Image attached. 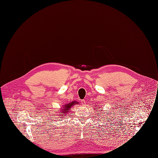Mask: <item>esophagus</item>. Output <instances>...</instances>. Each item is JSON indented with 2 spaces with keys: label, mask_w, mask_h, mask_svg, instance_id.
I'll return each mask as SVG.
<instances>
[{
  "label": "esophagus",
  "mask_w": 158,
  "mask_h": 158,
  "mask_svg": "<svg viewBox=\"0 0 158 158\" xmlns=\"http://www.w3.org/2000/svg\"><path fill=\"white\" fill-rule=\"evenodd\" d=\"M81 104H82L83 106H85V104H86V101H85V99L81 100Z\"/></svg>",
  "instance_id": "1"
}]
</instances>
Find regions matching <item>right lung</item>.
Here are the masks:
<instances>
[{"instance_id":"right-lung-1","label":"right lung","mask_w":158,"mask_h":158,"mask_svg":"<svg viewBox=\"0 0 158 158\" xmlns=\"http://www.w3.org/2000/svg\"><path fill=\"white\" fill-rule=\"evenodd\" d=\"M77 104H78V102L77 101H72V102H71L70 103H67V104H66L65 105L63 106V109H62V110H61V113H62V114H61L60 115L62 116V115H63L62 114H67V113L69 112V109H70L72 106H73L74 105ZM60 118H61V117H60Z\"/></svg>"}]
</instances>
